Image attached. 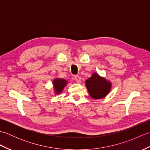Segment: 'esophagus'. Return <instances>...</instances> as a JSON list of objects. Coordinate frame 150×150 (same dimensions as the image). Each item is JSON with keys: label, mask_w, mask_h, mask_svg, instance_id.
<instances>
[{"label": "esophagus", "mask_w": 150, "mask_h": 150, "mask_svg": "<svg viewBox=\"0 0 150 150\" xmlns=\"http://www.w3.org/2000/svg\"><path fill=\"white\" fill-rule=\"evenodd\" d=\"M75 80L76 81V82H77V83H81L82 81L81 77H79V76H75Z\"/></svg>", "instance_id": "34e87169"}]
</instances>
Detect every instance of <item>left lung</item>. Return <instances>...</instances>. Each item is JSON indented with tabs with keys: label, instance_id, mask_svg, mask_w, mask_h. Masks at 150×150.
<instances>
[{
	"label": "left lung",
	"instance_id": "obj_1",
	"mask_svg": "<svg viewBox=\"0 0 150 150\" xmlns=\"http://www.w3.org/2000/svg\"><path fill=\"white\" fill-rule=\"evenodd\" d=\"M86 86L92 98L100 99L109 93L111 84L105 78L98 75V73H94L91 77L86 81Z\"/></svg>",
	"mask_w": 150,
	"mask_h": 150
}]
</instances>
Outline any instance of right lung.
<instances>
[{
    "label": "right lung",
    "instance_id": "1",
    "mask_svg": "<svg viewBox=\"0 0 150 150\" xmlns=\"http://www.w3.org/2000/svg\"><path fill=\"white\" fill-rule=\"evenodd\" d=\"M68 84L67 81L63 79H55L53 80V87L55 89V93L59 94L62 92L64 88Z\"/></svg>",
    "mask_w": 150,
    "mask_h": 150
}]
</instances>
